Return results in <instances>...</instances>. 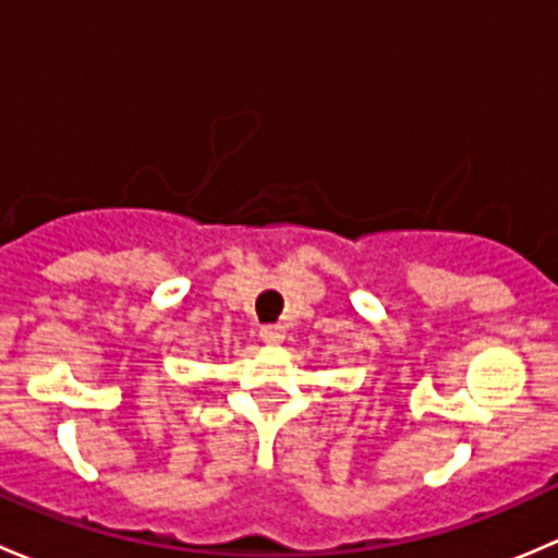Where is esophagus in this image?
Instances as JSON below:
<instances>
[{
    "label": "esophagus",
    "instance_id": "34e87169",
    "mask_svg": "<svg viewBox=\"0 0 558 558\" xmlns=\"http://www.w3.org/2000/svg\"><path fill=\"white\" fill-rule=\"evenodd\" d=\"M258 337H262L267 345H280V342L286 340V329L278 324H269V326H262V329H258Z\"/></svg>",
    "mask_w": 558,
    "mask_h": 558
}]
</instances>
